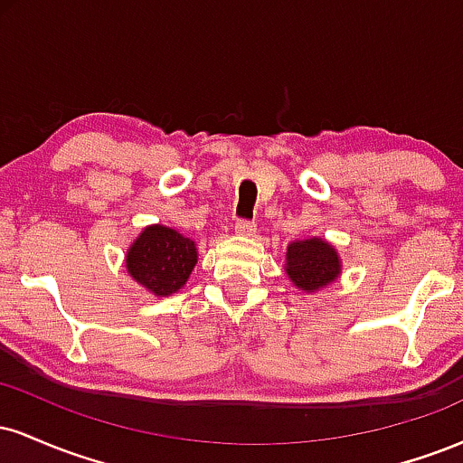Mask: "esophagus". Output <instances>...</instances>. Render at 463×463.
<instances>
[{"label":"esophagus","instance_id":"34e87169","mask_svg":"<svg viewBox=\"0 0 463 463\" xmlns=\"http://www.w3.org/2000/svg\"><path fill=\"white\" fill-rule=\"evenodd\" d=\"M254 231H257V226H254V222H250V220H239L235 224L237 235L250 237V235H254Z\"/></svg>","mask_w":463,"mask_h":463}]
</instances>
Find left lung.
<instances>
[{
    "instance_id": "obj_1",
    "label": "left lung",
    "mask_w": 463,
    "mask_h": 463,
    "mask_svg": "<svg viewBox=\"0 0 463 463\" xmlns=\"http://www.w3.org/2000/svg\"><path fill=\"white\" fill-rule=\"evenodd\" d=\"M287 274L300 289L313 291L333 283L339 274V259L331 243L322 239L294 241L287 248Z\"/></svg>"
}]
</instances>
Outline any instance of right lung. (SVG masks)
<instances>
[{
  "mask_svg": "<svg viewBox=\"0 0 463 463\" xmlns=\"http://www.w3.org/2000/svg\"><path fill=\"white\" fill-rule=\"evenodd\" d=\"M198 261L195 243L174 228L147 226L132 243L126 268L137 283L156 296H169L187 283Z\"/></svg>",
  "mask_w": 463,
  "mask_h": 463,
  "instance_id": "1",
  "label": "right lung"
}]
</instances>
